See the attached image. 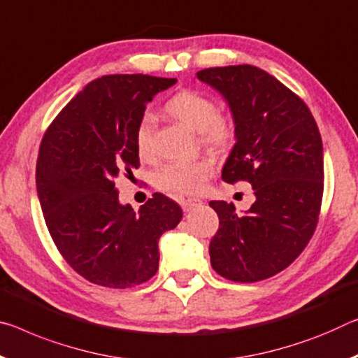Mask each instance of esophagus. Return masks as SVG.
Masks as SVG:
<instances>
[{"label":"esophagus","mask_w":358,"mask_h":358,"mask_svg":"<svg viewBox=\"0 0 358 358\" xmlns=\"http://www.w3.org/2000/svg\"><path fill=\"white\" fill-rule=\"evenodd\" d=\"M180 203H181V208H183L185 212H189L192 207L199 206L201 201L199 199H183V201H180Z\"/></svg>","instance_id":"obj_1"}]
</instances>
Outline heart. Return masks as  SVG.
Instances as JSON below:
<instances>
[{"instance_id":"heart-1","label":"heart","mask_w":358,"mask_h":358,"mask_svg":"<svg viewBox=\"0 0 358 358\" xmlns=\"http://www.w3.org/2000/svg\"><path fill=\"white\" fill-rule=\"evenodd\" d=\"M166 111L192 132L201 135L203 145L221 148L234 137V124L228 116L218 115L215 101L197 90H181L170 97ZM155 121L150 115H143L135 127V148L140 157H151ZM212 172V162L199 159L191 162H170L156 173V186L170 194H196Z\"/></svg>"}]
</instances>
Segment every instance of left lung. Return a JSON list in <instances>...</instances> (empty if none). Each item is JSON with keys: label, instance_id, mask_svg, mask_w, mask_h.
<instances>
[{"label": "left lung", "instance_id": "obj_1", "mask_svg": "<svg viewBox=\"0 0 358 358\" xmlns=\"http://www.w3.org/2000/svg\"><path fill=\"white\" fill-rule=\"evenodd\" d=\"M197 79L223 97L236 143L221 178L245 180L255 202L237 213L210 201L220 228L210 242V263L224 279L258 282L292 264L310 241L323 194V146L304 101L252 65L207 68Z\"/></svg>", "mask_w": 358, "mask_h": 358}]
</instances>
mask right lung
<instances>
[{
  "mask_svg": "<svg viewBox=\"0 0 358 358\" xmlns=\"http://www.w3.org/2000/svg\"><path fill=\"white\" fill-rule=\"evenodd\" d=\"M177 79L111 75L89 83L54 119L39 146L36 191L62 257L97 285L129 288L159 268V239L180 223L177 202L155 194L138 212L115 180L140 166L135 127Z\"/></svg>",
  "mask_w": 358,
  "mask_h": 358,
  "instance_id": "add662e5",
  "label": "right lung"
}]
</instances>
